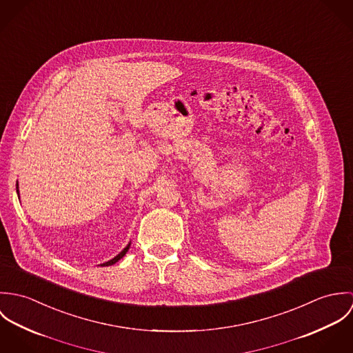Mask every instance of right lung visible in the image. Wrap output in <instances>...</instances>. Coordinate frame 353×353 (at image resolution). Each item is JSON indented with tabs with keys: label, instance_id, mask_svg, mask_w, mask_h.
<instances>
[{
	"label": "right lung",
	"instance_id": "obj_1",
	"mask_svg": "<svg viewBox=\"0 0 353 353\" xmlns=\"http://www.w3.org/2000/svg\"><path fill=\"white\" fill-rule=\"evenodd\" d=\"M16 190H17V193H19V188H17V183H16ZM129 248H130V245H128L122 252H119L117 256H114L112 259H110L108 262H104V263H101V266H110V265H114L115 262H118L126 252H128V250H129Z\"/></svg>",
	"mask_w": 353,
	"mask_h": 353
}]
</instances>
